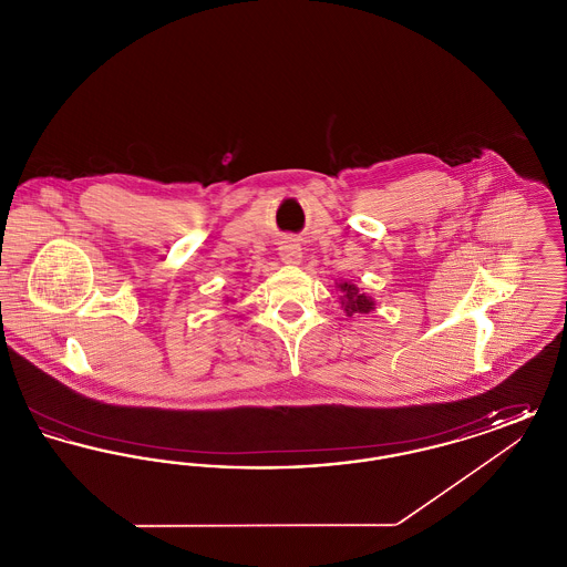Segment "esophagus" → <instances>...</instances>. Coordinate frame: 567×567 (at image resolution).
I'll use <instances>...</instances> for the list:
<instances>
[{
    "label": "esophagus",
    "mask_w": 567,
    "mask_h": 567,
    "mask_svg": "<svg viewBox=\"0 0 567 567\" xmlns=\"http://www.w3.org/2000/svg\"><path fill=\"white\" fill-rule=\"evenodd\" d=\"M280 259L285 261V264H299L301 261V248H299V244L293 243V240H287V243L280 244Z\"/></svg>",
    "instance_id": "1"
}]
</instances>
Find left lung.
<instances>
[{
    "mask_svg": "<svg viewBox=\"0 0 567 567\" xmlns=\"http://www.w3.org/2000/svg\"><path fill=\"white\" fill-rule=\"evenodd\" d=\"M340 291L344 293L342 306H344V312L349 317H352V315H368L374 308L372 297H368L363 291H359L354 285L344 282V285H340Z\"/></svg>",
    "mask_w": 567,
    "mask_h": 567,
    "instance_id": "1",
    "label": "left lung"
}]
</instances>
